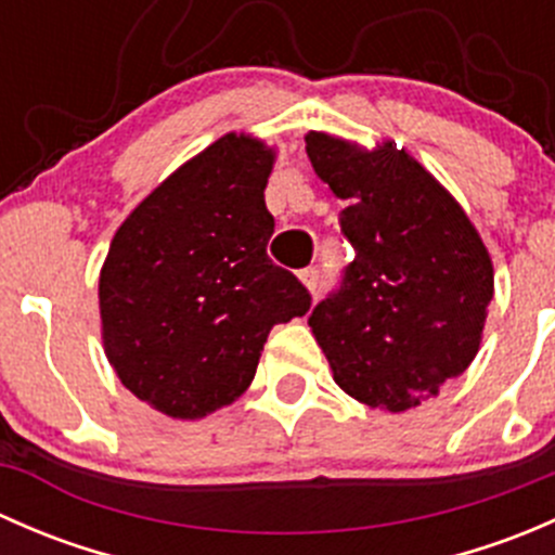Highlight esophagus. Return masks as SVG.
<instances>
[{
  "label": "esophagus",
  "instance_id": "obj_1",
  "mask_svg": "<svg viewBox=\"0 0 555 555\" xmlns=\"http://www.w3.org/2000/svg\"><path fill=\"white\" fill-rule=\"evenodd\" d=\"M300 282L306 284V289L317 298L319 289H322V276H319V268H306V271H300Z\"/></svg>",
  "mask_w": 555,
  "mask_h": 555
}]
</instances>
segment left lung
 <instances>
[{"mask_svg":"<svg viewBox=\"0 0 555 555\" xmlns=\"http://www.w3.org/2000/svg\"><path fill=\"white\" fill-rule=\"evenodd\" d=\"M322 182L346 201L340 233L354 246L340 287L309 327L346 395L391 413L416 408L475 360L494 268L462 206L391 142L362 150L306 133Z\"/></svg>","mask_w":555,"mask_h":555,"instance_id":"8db88e82","label":"left lung"}]
</instances>
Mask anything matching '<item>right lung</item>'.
<instances>
[{"label": "right lung", "mask_w": 555, "mask_h": 555, "mask_svg": "<svg viewBox=\"0 0 555 555\" xmlns=\"http://www.w3.org/2000/svg\"><path fill=\"white\" fill-rule=\"evenodd\" d=\"M271 147L225 133L158 184L112 238L99 276L102 340L128 391L204 418L251 384L273 324L311 295L266 255Z\"/></svg>", "instance_id": "right-lung-1"}]
</instances>
